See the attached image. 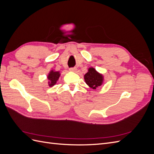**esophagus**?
Segmentation results:
<instances>
[{
    "mask_svg": "<svg viewBox=\"0 0 154 154\" xmlns=\"http://www.w3.org/2000/svg\"><path fill=\"white\" fill-rule=\"evenodd\" d=\"M76 67H71V68H69V71H72V72H75V71H76Z\"/></svg>",
    "mask_w": 154,
    "mask_h": 154,
    "instance_id": "obj_1",
    "label": "esophagus"
}]
</instances>
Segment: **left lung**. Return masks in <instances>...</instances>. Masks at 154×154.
<instances>
[{
  "instance_id": "8db88e82",
  "label": "left lung",
  "mask_w": 154,
  "mask_h": 154,
  "mask_svg": "<svg viewBox=\"0 0 154 154\" xmlns=\"http://www.w3.org/2000/svg\"><path fill=\"white\" fill-rule=\"evenodd\" d=\"M85 80L87 84L93 89L100 86L103 82V76L101 74L96 72L94 68H90L88 69V72L85 74L84 76Z\"/></svg>"
}]
</instances>
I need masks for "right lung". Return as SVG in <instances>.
<instances>
[{
	"mask_svg": "<svg viewBox=\"0 0 154 154\" xmlns=\"http://www.w3.org/2000/svg\"><path fill=\"white\" fill-rule=\"evenodd\" d=\"M60 77V73L59 72H54L53 71H51V72L49 74L48 76V78L49 80V83L50 87L54 86L56 83H57V81L58 80Z\"/></svg>",
	"mask_w": 154,
	"mask_h": 154,
	"instance_id": "1",
	"label": "right lung"
}]
</instances>
